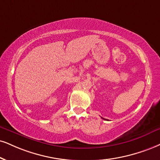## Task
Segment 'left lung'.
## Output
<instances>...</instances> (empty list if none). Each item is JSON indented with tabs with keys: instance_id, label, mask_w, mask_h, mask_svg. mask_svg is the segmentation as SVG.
Returning <instances> with one entry per match:
<instances>
[{
	"instance_id": "obj_1",
	"label": "left lung",
	"mask_w": 160,
	"mask_h": 160,
	"mask_svg": "<svg viewBox=\"0 0 160 160\" xmlns=\"http://www.w3.org/2000/svg\"><path fill=\"white\" fill-rule=\"evenodd\" d=\"M102 119H104V118H102Z\"/></svg>"
}]
</instances>
